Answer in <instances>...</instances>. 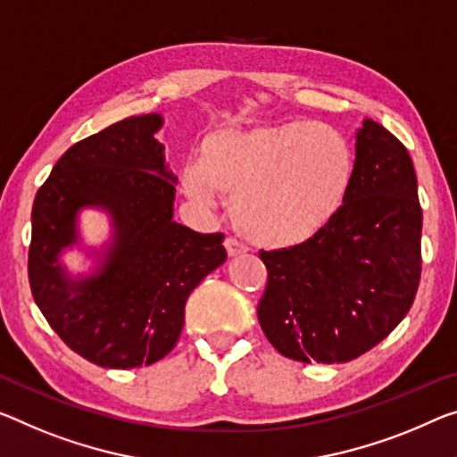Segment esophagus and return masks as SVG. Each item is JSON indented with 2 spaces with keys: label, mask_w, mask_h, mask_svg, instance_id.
Returning <instances> with one entry per match:
<instances>
[{
  "label": "esophagus",
  "mask_w": 457,
  "mask_h": 457,
  "mask_svg": "<svg viewBox=\"0 0 457 457\" xmlns=\"http://www.w3.org/2000/svg\"><path fill=\"white\" fill-rule=\"evenodd\" d=\"M224 249H227L228 257H237V255H243V253H247V247H245L243 243H238L233 237H228L227 241H224Z\"/></svg>",
  "instance_id": "obj_1"
}]
</instances>
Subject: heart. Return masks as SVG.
<instances>
[{
    "instance_id": "obj_1",
    "label": "heart",
    "mask_w": 457,
    "mask_h": 457,
    "mask_svg": "<svg viewBox=\"0 0 457 457\" xmlns=\"http://www.w3.org/2000/svg\"><path fill=\"white\" fill-rule=\"evenodd\" d=\"M353 184L347 140L328 126L276 122L224 126L200 145L181 187L195 204L230 198L235 228L265 249H294L331 227Z\"/></svg>"
}]
</instances>
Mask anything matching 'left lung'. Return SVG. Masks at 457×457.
<instances>
[{"instance_id": "left-lung-1", "label": "left lung", "mask_w": 457, "mask_h": 457, "mask_svg": "<svg viewBox=\"0 0 457 457\" xmlns=\"http://www.w3.org/2000/svg\"><path fill=\"white\" fill-rule=\"evenodd\" d=\"M420 228L409 151L366 118L335 222L300 247L259 253L268 286L257 317L271 345L296 361L343 363L386 339L415 300Z\"/></svg>"}]
</instances>
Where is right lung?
I'll return each instance as SVG.
<instances>
[{
    "label": "right lung",
    "instance_id": "obj_1",
    "mask_svg": "<svg viewBox=\"0 0 457 457\" xmlns=\"http://www.w3.org/2000/svg\"><path fill=\"white\" fill-rule=\"evenodd\" d=\"M161 114L130 116L75 143L32 206L28 279L48 325L102 368L151 366L175 347L186 300L227 259L222 233L173 220L178 178L155 138ZM83 207L111 216L112 237L91 274L71 277L60 253L80 242Z\"/></svg>",
    "mask_w": 457,
    "mask_h": 457
}]
</instances>
